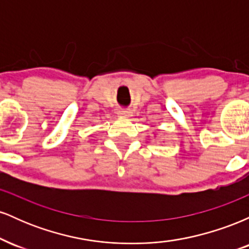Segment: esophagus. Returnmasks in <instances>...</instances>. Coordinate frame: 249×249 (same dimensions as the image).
Here are the masks:
<instances>
[{"label":"esophagus","instance_id":"1","mask_svg":"<svg viewBox=\"0 0 249 249\" xmlns=\"http://www.w3.org/2000/svg\"><path fill=\"white\" fill-rule=\"evenodd\" d=\"M118 116L128 117V116H131V112L128 110H125V108H121V110H118Z\"/></svg>","mask_w":249,"mask_h":249}]
</instances>
